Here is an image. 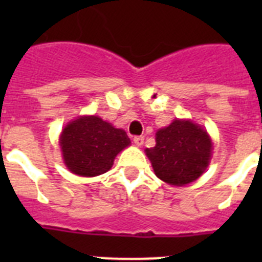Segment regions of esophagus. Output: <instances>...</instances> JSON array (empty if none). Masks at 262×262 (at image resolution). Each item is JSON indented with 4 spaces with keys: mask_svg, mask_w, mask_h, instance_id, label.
<instances>
[{
    "mask_svg": "<svg viewBox=\"0 0 262 262\" xmlns=\"http://www.w3.org/2000/svg\"><path fill=\"white\" fill-rule=\"evenodd\" d=\"M134 143H135L138 147H140V145H143V143H144V138H143V136H135V138H134Z\"/></svg>",
    "mask_w": 262,
    "mask_h": 262,
    "instance_id": "esophagus-1",
    "label": "esophagus"
}]
</instances>
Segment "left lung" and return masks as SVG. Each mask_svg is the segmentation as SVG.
I'll list each match as a JSON object with an SVG mask.
<instances>
[{
	"label": "left lung",
	"mask_w": 262,
	"mask_h": 262,
	"mask_svg": "<svg viewBox=\"0 0 262 262\" xmlns=\"http://www.w3.org/2000/svg\"><path fill=\"white\" fill-rule=\"evenodd\" d=\"M212 142L206 129L191 120L174 119L156 133V145L145 149L154 172L173 186L200 178L211 159Z\"/></svg>",
	"instance_id": "8db88e82"
}]
</instances>
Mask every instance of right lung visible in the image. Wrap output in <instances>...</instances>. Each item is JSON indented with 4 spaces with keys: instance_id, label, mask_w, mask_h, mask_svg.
<instances>
[{
    "instance_id": "add662e5",
    "label": "right lung",
    "mask_w": 262,
    "mask_h": 262,
    "mask_svg": "<svg viewBox=\"0 0 262 262\" xmlns=\"http://www.w3.org/2000/svg\"><path fill=\"white\" fill-rule=\"evenodd\" d=\"M59 143L64 164L72 173L94 177L110 170L115 156L131 140L124 129L96 115H84L64 127Z\"/></svg>"
}]
</instances>
